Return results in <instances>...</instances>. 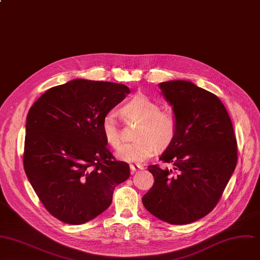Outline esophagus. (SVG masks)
I'll use <instances>...</instances> for the list:
<instances>
[{"label":"esophagus","mask_w":260,"mask_h":260,"mask_svg":"<svg viewBox=\"0 0 260 260\" xmlns=\"http://www.w3.org/2000/svg\"><path fill=\"white\" fill-rule=\"evenodd\" d=\"M130 170H131V174H134V173H136V172H138V171H141V170H144V167L143 166H139V165H130Z\"/></svg>","instance_id":"34e87169"}]
</instances>
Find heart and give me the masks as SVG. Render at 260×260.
<instances>
[{"mask_svg": "<svg viewBox=\"0 0 260 260\" xmlns=\"http://www.w3.org/2000/svg\"><path fill=\"white\" fill-rule=\"evenodd\" d=\"M122 114L141 121L135 133L137 141L124 144L116 156L126 162L141 164L152 157L155 151H165L174 142L178 132V119L172 110L160 109V106L150 96L138 93L132 96L122 107ZM101 131L105 141L118 149L122 144L116 115L107 112L101 123Z\"/></svg>", "mask_w": 260, "mask_h": 260, "instance_id": "1", "label": "heart"}]
</instances>
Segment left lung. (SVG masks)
Here are the masks:
<instances>
[{
    "instance_id": "8db88e82",
    "label": "left lung",
    "mask_w": 260,
    "mask_h": 260,
    "mask_svg": "<svg viewBox=\"0 0 260 260\" xmlns=\"http://www.w3.org/2000/svg\"><path fill=\"white\" fill-rule=\"evenodd\" d=\"M159 87L178 119L174 142L159 157L173 169L148 168L155 182L143 204L164 222L185 225L218 203L236 167L237 143L230 116L214 93L183 80Z\"/></svg>"
}]
</instances>
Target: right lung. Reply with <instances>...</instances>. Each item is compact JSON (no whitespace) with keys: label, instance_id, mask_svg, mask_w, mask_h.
Listing matches in <instances>:
<instances>
[{"label":"right lung","instance_id":"obj_1","mask_svg":"<svg viewBox=\"0 0 260 260\" xmlns=\"http://www.w3.org/2000/svg\"><path fill=\"white\" fill-rule=\"evenodd\" d=\"M124 84L76 79L48 89L27 115L24 169L45 208L71 225L106 210L130 176L101 131L104 115L129 93Z\"/></svg>","mask_w":260,"mask_h":260}]
</instances>
